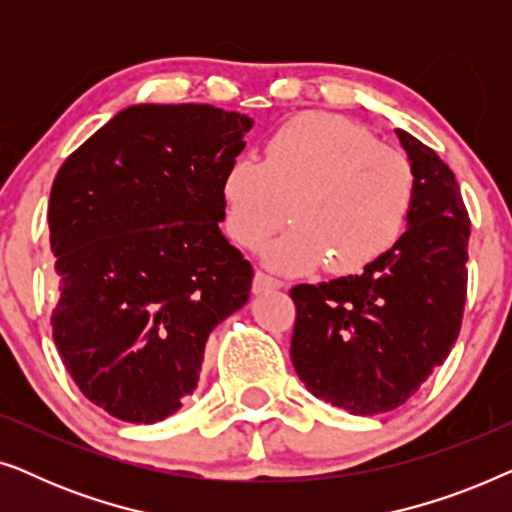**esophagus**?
<instances>
[{
  "mask_svg": "<svg viewBox=\"0 0 512 512\" xmlns=\"http://www.w3.org/2000/svg\"><path fill=\"white\" fill-rule=\"evenodd\" d=\"M284 282H279V279L265 275V272L256 270L254 275V293H265V291H275V289H282Z\"/></svg>",
  "mask_w": 512,
  "mask_h": 512,
  "instance_id": "esophagus-1",
  "label": "esophagus"
}]
</instances>
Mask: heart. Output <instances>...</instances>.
<instances>
[{"label": "heart", "mask_w": 512, "mask_h": 512, "mask_svg": "<svg viewBox=\"0 0 512 512\" xmlns=\"http://www.w3.org/2000/svg\"><path fill=\"white\" fill-rule=\"evenodd\" d=\"M226 233L240 247H265V261L305 272L326 261L338 275L363 270L394 247L415 202L410 160L377 144L363 125L328 111H305L279 125L263 160L237 156L221 179Z\"/></svg>", "instance_id": "heart-1"}]
</instances>
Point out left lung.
I'll return each mask as SVG.
<instances>
[{
  "label": "left lung",
  "mask_w": 512,
  "mask_h": 512,
  "mask_svg": "<svg viewBox=\"0 0 512 512\" xmlns=\"http://www.w3.org/2000/svg\"><path fill=\"white\" fill-rule=\"evenodd\" d=\"M415 172L398 242L361 275L298 284L291 361L321 401L352 415L403 405L457 342L466 305L471 221L438 153L396 130Z\"/></svg>",
  "instance_id": "1"
}]
</instances>
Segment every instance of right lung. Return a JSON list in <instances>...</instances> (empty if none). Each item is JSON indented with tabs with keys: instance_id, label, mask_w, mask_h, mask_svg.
<instances>
[{
	"instance_id": "right-lung-1",
	"label": "right lung",
	"mask_w": 512,
	"mask_h": 512,
	"mask_svg": "<svg viewBox=\"0 0 512 512\" xmlns=\"http://www.w3.org/2000/svg\"><path fill=\"white\" fill-rule=\"evenodd\" d=\"M249 116L137 104L55 174L53 340L90 403L153 424L198 387L214 326L247 303L251 263L221 235V179Z\"/></svg>"
}]
</instances>
